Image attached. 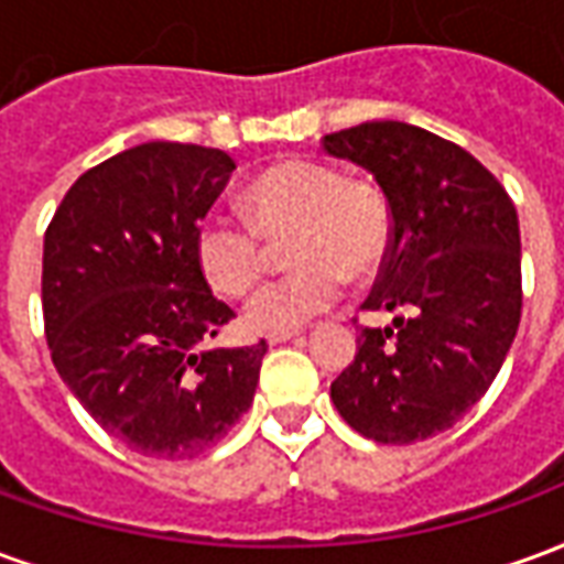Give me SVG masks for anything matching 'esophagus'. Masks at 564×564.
<instances>
[{"mask_svg": "<svg viewBox=\"0 0 564 564\" xmlns=\"http://www.w3.org/2000/svg\"><path fill=\"white\" fill-rule=\"evenodd\" d=\"M295 335H302V332H299V329L269 332V335H265V341H269V344H283V341H290V338H295Z\"/></svg>", "mask_w": 564, "mask_h": 564, "instance_id": "1", "label": "esophagus"}]
</instances>
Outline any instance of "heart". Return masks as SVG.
Segmentation results:
<instances>
[{"label": "heart", "instance_id": "b5f03b06", "mask_svg": "<svg viewBox=\"0 0 564 564\" xmlns=\"http://www.w3.org/2000/svg\"><path fill=\"white\" fill-rule=\"evenodd\" d=\"M247 223L208 217L196 229V262L214 293L241 299L262 278L265 241H281L295 269L262 286L247 326L283 332L329 311L347 278H371L387 262L395 220L387 193L368 177H344L319 160H283L245 189Z\"/></svg>", "mask_w": 564, "mask_h": 564}]
</instances>
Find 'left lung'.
Instances as JSON below:
<instances>
[{
    "mask_svg": "<svg viewBox=\"0 0 564 564\" xmlns=\"http://www.w3.org/2000/svg\"><path fill=\"white\" fill-rule=\"evenodd\" d=\"M323 148L362 165L392 205L395 238L332 402L359 435L414 444L447 432L484 399L520 329L517 208L468 150L399 120L332 132Z\"/></svg>",
    "mask_w": 564,
    "mask_h": 564,
    "instance_id": "obj_1",
    "label": "left lung"
}]
</instances>
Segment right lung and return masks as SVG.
I'll return each instance as SVG.
<instances>
[{
    "instance_id": "1",
    "label": "right lung",
    "mask_w": 564,
    "mask_h": 564,
    "mask_svg": "<svg viewBox=\"0 0 564 564\" xmlns=\"http://www.w3.org/2000/svg\"><path fill=\"white\" fill-rule=\"evenodd\" d=\"M229 153L148 141L72 184L44 232V335L59 378L120 444L193 459L253 404L269 344L210 347L235 311L196 262Z\"/></svg>"
}]
</instances>
